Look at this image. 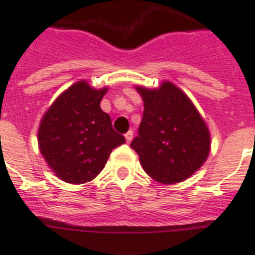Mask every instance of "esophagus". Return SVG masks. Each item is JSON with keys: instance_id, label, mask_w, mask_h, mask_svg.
<instances>
[{"instance_id": "34e87169", "label": "esophagus", "mask_w": 255, "mask_h": 255, "mask_svg": "<svg viewBox=\"0 0 255 255\" xmlns=\"http://www.w3.org/2000/svg\"><path fill=\"white\" fill-rule=\"evenodd\" d=\"M126 140H127V143H129V141H131L132 140V137H133V132L132 131H128L127 133H126Z\"/></svg>"}]
</instances>
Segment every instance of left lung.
<instances>
[{
	"label": "left lung",
	"instance_id": "1",
	"mask_svg": "<svg viewBox=\"0 0 255 255\" xmlns=\"http://www.w3.org/2000/svg\"><path fill=\"white\" fill-rule=\"evenodd\" d=\"M144 102L139 135L131 148L153 180L174 184L190 177L208 159L210 133L190 99L163 82L159 88L136 87Z\"/></svg>",
	"mask_w": 255,
	"mask_h": 255
}]
</instances>
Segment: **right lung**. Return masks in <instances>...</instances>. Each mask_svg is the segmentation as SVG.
<instances>
[{
	"label": "right lung",
	"instance_id": "right-lung-1",
	"mask_svg": "<svg viewBox=\"0 0 255 255\" xmlns=\"http://www.w3.org/2000/svg\"><path fill=\"white\" fill-rule=\"evenodd\" d=\"M107 88L96 90L77 82L58 96L46 111L38 129V145L58 177L85 184L102 172L112 149L126 143L102 111Z\"/></svg>",
	"mask_w": 255,
	"mask_h": 255
}]
</instances>
